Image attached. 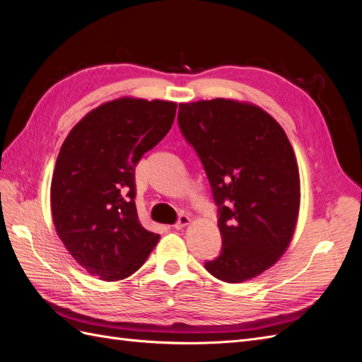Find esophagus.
I'll return each mask as SVG.
<instances>
[{
    "label": "esophagus",
    "instance_id": "obj_1",
    "mask_svg": "<svg viewBox=\"0 0 362 362\" xmlns=\"http://www.w3.org/2000/svg\"><path fill=\"white\" fill-rule=\"evenodd\" d=\"M189 223H190V217L185 216V214H181V216L178 217V222L175 223L173 226L177 228V229H181V228H184V226H187Z\"/></svg>",
    "mask_w": 362,
    "mask_h": 362
}]
</instances>
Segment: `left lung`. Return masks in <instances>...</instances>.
<instances>
[{
    "instance_id": "obj_1",
    "label": "left lung",
    "mask_w": 362,
    "mask_h": 362,
    "mask_svg": "<svg viewBox=\"0 0 362 362\" xmlns=\"http://www.w3.org/2000/svg\"><path fill=\"white\" fill-rule=\"evenodd\" d=\"M178 125L218 206L222 252L205 269L229 284L261 275L287 250L299 216V169L286 131L262 108L225 98L180 104Z\"/></svg>"
}]
</instances>
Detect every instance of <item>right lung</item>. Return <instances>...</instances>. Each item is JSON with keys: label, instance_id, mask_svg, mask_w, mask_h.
<instances>
[{"label": "right lung", "instance_id": "add662e5", "mask_svg": "<svg viewBox=\"0 0 362 362\" xmlns=\"http://www.w3.org/2000/svg\"><path fill=\"white\" fill-rule=\"evenodd\" d=\"M177 104L119 98L87 113L63 141L51 181L56 231L93 276L120 281L158 243L136 210L134 169L169 133Z\"/></svg>", "mask_w": 362, "mask_h": 362}]
</instances>
